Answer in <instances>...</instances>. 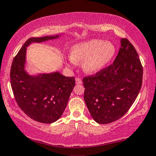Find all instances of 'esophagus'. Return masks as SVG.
Wrapping results in <instances>:
<instances>
[{
    "label": "esophagus",
    "instance_id": "34e87169",
    "mask_svg": "<svg viewBox=\"0 0 156 156\" xmlns=\"http://www.w3.org/2000/svg\"><path fill=\"white\" fill-rule=\"evenodd\" d=\"M82 83H83V81H82L80 78H76V84H80Z\"/></svg>",
    "mask_w": 156,
    "mask_h": 156
}]
</instances>
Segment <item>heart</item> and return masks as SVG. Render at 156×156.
<instances>
[{"label": "heart", "mask_w": 156, "mask_h": 156, "mask_svg": "<svg viewBox=\"0 0 156 156\" xmlns=\"http://www.w3.org/2000/svg\"><path fill=\"white\" fill-rule=\"evenodd\" d=\"M116 49L111 42L101 39H90L76 44L71 48L69 61L72 65L80 63L88 74L100 72L108 66L115 55Z\"/></svg>", "instance_id": "b5f03b06"}]
</instances>
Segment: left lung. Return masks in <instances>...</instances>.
<instances>
[{
	"label": "left lung",
	"mask_w": 156,
	"mask_h": 156,
	"mask_svg": "<svg viewBox=\"0 0 156 156\" xmlns=\"http://www.w3.org/2000/svg\"><path fill=\"white\" fill-rule=\"evenodd\" d=\"M111 66L83 79L84 100L95 121L107 124L122 117L134 102L143 82L138 55L127 39Z\"/></svg>",
	"instance_id": "1"
}]
</instances>
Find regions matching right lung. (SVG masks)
<instances>
[{"instance_id":"right-lung-1","label":"right lung","mask_w":156,"mask_h":156,"mask_svg":"<svg viewBox=\"0 0 156 156\" xmlns=\"http://www.w3.org/2000/svg\"><path fill=\"white\" fill-rule=\"evenodd\" d=\"M61 35L29 39L11 65V85L16 102L27 116L40 123H52L61 117L75 86V78L58 71L30 75L26 69L27 47L32 43L58 39Z\"/></svg>"}]
</instances>
